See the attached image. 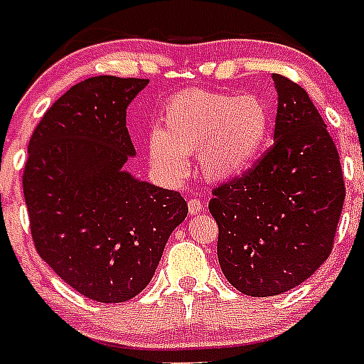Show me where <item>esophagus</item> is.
I'll list each match as a JSON object with an SVG mask.
<instances>
[{
    "label": "esophagus",
    "mask_w": 364,
    "mask_h": 364,
    "mask_svg": "<svg viewBox=\"0 0 364 364\" xmlns=\"http://www.w3.org/2000/svg\"><path fill=\"white\" fill-rule=\"evenodd\" d=\"M202 208H204V204H202V200L200 198H196V196H191V198H188V211H191V213H200V211H202Z\"/></svg>",
    "instance_id": "34e87169"
}]
</instances>
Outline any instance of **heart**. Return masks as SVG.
Here are the masks:
<instances>
[{
    "mask_svg": "<svg viewBox=\"0 0 364 364\" xmlns=\"http://www.w3.org/2000/svg\"><path fill=\"white\" fill-rule=\"evenodd\" d=\"M268 130L270 111L259 96L191 88L166 104L162 132H153L149 153L176 179L187 173V154L198 153L202 173L211 181H225L253 164Z\"/></svg>",
    "mask_w": 364,
    "mask_h": 364,
    "instance_id": "1",
    "label": "heart"
}]
</instances>
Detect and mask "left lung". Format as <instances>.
<instances>
[{"label": "left lung", "mask_w": 364, "mask_h": 364, "mask_svg": "<svg viewBox=\"0 0 364 364\" xmlns=\"http://www.w3.org/2000/svg\"><path fill=\"white\" fill-rule=\"evenodd\" d=\"M272 79L276 139L210 200L223 274L249 296L285 293L327 260L346 198L338 149L319 111L300 85Z\"/></svg>", "instance_id": "left-lung-1"}]
</instances>
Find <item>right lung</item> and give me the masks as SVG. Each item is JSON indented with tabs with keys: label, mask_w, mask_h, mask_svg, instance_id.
<instances>
[{
	"label": "right lung",
	"mask_w": 364,
	"mask_h": 364,
	"mask_svg": "<svg viewBox=\"0 0 364 364\" xmlns=\"http://www.w3.org/2000/svg\"><path fill=\"white\" fill-rule=\"evenodd\" d=\"M149 79L90 77L54 102L28 143L22 173L37 253L96 302H124L151 282L188 213L177 191L122 171L136 154L126 107Z\"/></svg>",
	"instance_id": "right-lung-1"
}]
</instances>
